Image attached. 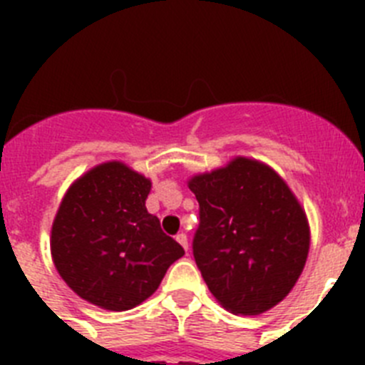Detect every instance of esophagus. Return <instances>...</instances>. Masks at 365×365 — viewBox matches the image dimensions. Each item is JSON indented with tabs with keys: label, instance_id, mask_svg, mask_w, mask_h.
Returning a JSON list of instances; mask_svg holds the SVG:
<instances>
[{
	"label": "esophagus",
	"instance_id": "esophagus-1",
	"mask_svg": "<svg viewBox=\"0 0 365 365\" xmlns=\"http://www.w3.org/2000/svg\"><path fill=\"white\" fill-rule=\"evenodd\" d=\"M175 240H177V243L182 245V248H185L186 252H188V235L180 232V234L175 235Z\"/></svg>",
	"mask_w": 365,
	"mask_h": 365
}]
</instances>
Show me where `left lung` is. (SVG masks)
<instances>
[{
  "label": "left lung",
  "instance_id": "1",
  "mask_svg": "<svg viewBox=\"0 0 365 365\" xmlns=\"http://www.w3.org/2000/svg\"><path fill=\"white\" fill-rule=\"evenodd\" d=\"M188 186L199 202L193 257L214 298L243 316L282 302L309 254L305 212L282 177L237 157Z\"/></svg>",
  "mask_w": 365,
  "mask_h": 365
}]
</instances>
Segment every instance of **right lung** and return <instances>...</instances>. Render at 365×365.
Returning a JSON list of instances; mask_svg holds the SVG:
<instances>
[{
	"mask_svg": "<svg viewBox=\"0 0 365 365\" xmlns=\"http://www.w3.org/2000/svg\"><path fill=\"white\" fill-rule=\"evenodd\" d=\"M151 182L120 163L80 177L51 232L56 270L80 298L128 311L150 298L185 248L146 210Z\"/></svg>",
	"mask_w": 365,
	"mask_h": 365,
	"instance_id": "obj_1",
	"label": "right lung"
}]
</instances>
